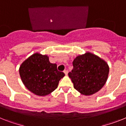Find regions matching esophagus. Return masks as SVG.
Returning <instances> with one entry per match:
<instances>
[{"label":"esophagus","instance_id":"34e87169","mask_svg":"<svg viewBox=\"0 0 126 126\" xmlns=\"http://www.w3.org/2000/svg\"><path fill=\"white\" fill-rule=\"evenodd\" d=\"M64 73H65V75H67V73H68V71L66 70V69H65V70L64 71Z\"/></svg>","mask_w":126,"mask_h":126}]
</instances>
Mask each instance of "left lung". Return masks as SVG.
<instances>
[{"mask_svg":"<svg viewBox=\"0 0 126 126\" xmlns=\"http://www.w3.org/2000/svg\"><path fill=\"white\" fill-rule=\"evenodd\" d=\"M73 65V69L68 75L75 89L81 94L86 96L94 94L106 82L109 65L98 56L87 52L76 57Z\"/></svg>","mask_w":126,"mask_h":126,"instance_id":"1","label":"left lung"}]
</instances>
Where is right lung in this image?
Here are the masks:
<instances>
[{
  "label": "right lung",
  "mask_w": 126,
  "mask_h": 126,
  "mask_svg": "<svg viewBox=\"0 0 126 126\" xmlns=\"http://www.w3.org/2000/svg\"><path fill=\"white\" fill-rule=\"evenodd\" d=\"M19 74L27 89L38 96H46L55 90L65 75L57 70V65L49 61L47 55L36 53L20 66Z\"/></svg>",
  "instance_id": "obj_1"
}]
</instances>
